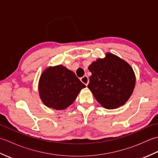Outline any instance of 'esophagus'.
Masks as SVG:
<instances>
[{
	"instance_id": "obj_1",
	"label": "esophagus",
	"mask_w": 158,
	"mask_h": 158,
	"mask_svg": "<svg viewBox=\"0 0 158 158\" xmlns=\"http://www.w3.org/2000/svg\"><path fill=\"white\" fill-rule=\"evenodd\" d=\"M80 80H81V81L82 83H84V84L87 86L88 85V83H89V79H88V77L87 75H84L83 77H82L81 79H80Z\"/></svg>"
}]
</instances>
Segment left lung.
I'll list each match as a JSON object with an SVG mask.
<instances>
[{
	"label": "left lung",
	"mask_w": 158,
	"mask_h": 158,
	"mask_svg": "<svg viewBox=\"0 0 158 158\" xmlns=\"http://www.w3.org/2000/svg\"><path fill=\"white\" fill-rule=\"evenodd\" d=\"M92 73L88 88L97 101L106 109H116L124 105L135 86V75L128 64L118 57L107 53L89 66Z\"/></svg>",
	"instance_id": "8db88e82"
}]
</instances>
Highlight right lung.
<instances>
[{"mask_svg": "<svg viewBox=\"0 0 158 158\" xmlns=\"http://www.w3.org/2000/svg\"><path fill=\"white\" fill-rule=\"evenodd\" d=\"M85 85L75 74L59 65L50 67L40 78L39 92L45 105L56 110L64 109L74 102Z\"/></svg>", "mask_w": 158, "mask_h": 158, "instance_id": "1", "label": "right lung"}]
</instances>
